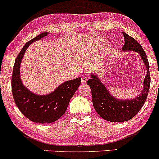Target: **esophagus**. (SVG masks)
<instances>
[{
    "mask_svg": "<svg viewBox=\"0 0 159 159\" xmlns=\"http://www.w3.org/2000/svg\"><path fill=\"white\" fill-rule=\"evenodd\" d=\"M81 81H82V84H86L87 82V76H83V77L81 78Z\"/></svg>",
    "mask_w": 159,
    "mask_h": 159,
    "instance_id": "obj_1",
    "label": "esophagus"
}]
</instances>
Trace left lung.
<instances>
[{
  "instance_id": "1",
  "label": "left lung",
  "mask_w": 159,
  "mask_h": 159,
  "mask_svg": "<svg viewBox=\"0 0 159 159\" xmlns=\"http://www.w3.org/2000/svg\"><path fill=\"white\" fill-rule=\"evenodd\" d=\"M124 38V51H135L139 53L147 68V75L144 80V89L136 98L130 100H120L110 94L96 75H91L87 84L91 88L93 104L95 111L101 118L111 122H123L130 120L136 115L147 100L150 87V65L142 47L133 38L122 32Z\"/></svg>"
}]
</instances>
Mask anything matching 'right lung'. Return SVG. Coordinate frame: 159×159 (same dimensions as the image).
<instances>
[{"instance_id":"right-lung-1","label":"right lung","mask_w":159,"mask_h":159,"mask_svg":"<svg viewBox=\"0 0 159 159\" xmlns=\"http://www.w3.org/2000/svg\"><path fill=\"white\" fill-rule=\"evenodd\" d=\"M43 32L26 42L19 52L13 67L12 91L16 106L24 116L35 123L49 124L59 119L66 112L70 99L81 83V78L65 81L52 93L40 95L30 91L23 84L20 76L21 60L26 49L31 43L48 35Z\"/></svg>"}]
</instances>
